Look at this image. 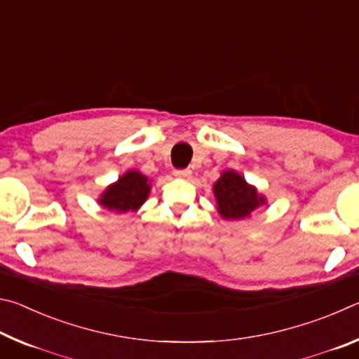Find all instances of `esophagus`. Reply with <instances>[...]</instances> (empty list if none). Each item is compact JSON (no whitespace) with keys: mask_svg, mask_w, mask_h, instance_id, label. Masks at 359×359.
Wrapping results in <instances>:
<instances>
[{"mask_svg":"<svg viewBox=\"0 0 359 359\" xmlns=\"http://www.w3.org/2000/svg\"><path fill=\"white\" fill-rule=\"evenodd\" d=\"M175 177H180V179H188L191 175V171L190 169H175V171L172 172Z\"/></svg>","mask_w":359,"mask_h":359,"instance_id":"obj_1","label":"esophagus"}]
</instances>
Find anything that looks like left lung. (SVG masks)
Here are the masks:
<instances>
[{
	"label": "left lung",
	"instance_id": "obj_1",
	"mask_svg": "<svg viewBox=\"0 0 359 359\" xmlns=\"http://www.w3.org/2000/svg\"><path fill=\"white\" fill-rule=\"evenodd\" d=\"M217 212L224 220H244L267 203L264 194L250 185L244 175L226 169L214 184Z\"/></svg>",
	"mask_w": 359,
	"mask_h": 359
}]
</instances>
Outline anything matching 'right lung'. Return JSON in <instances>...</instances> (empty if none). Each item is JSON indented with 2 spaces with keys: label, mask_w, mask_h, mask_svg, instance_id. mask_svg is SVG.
<instances>
[{
  "label": "right lung",
  "mask_w": 359,
  "mask_h": 359,
  "mask_svg": "<svg viewBox=\"0 0 359 359\" xmlns=\"http://www.w3.org/2000/svg\"><path fill=\"white\" fill-rule=\"evenodd\" d=\"M151 190V180L137 169H130L121 174L118 180L107 185L100 194L98 204L111 212L125 214L130 210H137L147 201Z\"/></svg>",
  "instance_id": "obj_1"
}]
</instances>
